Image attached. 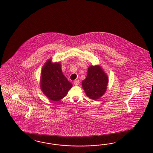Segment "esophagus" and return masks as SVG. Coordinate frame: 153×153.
Listing matches in <instances>:
<instances>
[{
    "instance_id": "esophagus-1",
    "label": "esophagus",
    "mask_w": 153,
    "mask_h": 153,
    "mask_svg": "<svg viewBox=\"0 0 153 153\" xmlns=\"http://www.w3.org/2000/svg\"><path fill=\"white\" fill-rule=\"evenodd\" d=\"M74 84L75 86H77L79 85V80H76V81H74Z\"/></svg>"
}]
</instances>
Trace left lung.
<instances>
[{"label": "left lung", "instance_id": "1", "mask_svg": "<svg viewBox=\"0 0 153 153\" xmlns=\"http://www.w3.org/2000/svg\"><path fill=\"white\" fill-rule=\"evenodd\" d=\"M108 83L107 74L99 65H96L88 67L87 76L82 81V86L89 98L97 100L106 92Z\"/></svg>", "mask_w": 153, "mask_h": 153}]
</instances>
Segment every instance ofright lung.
I'll return each mask as SVG.
<instances>
[{"label":"right lung","instance_id":"1","mask_svg":"<svg viewBox=\"0 0 153 153\" xmlns=\"http://www.w3.org/2000/svg\"><path fill=\"white\" fill-rule=\"evenodd\" d=\"M40 82L42 92L49 99L54 102L65 97L72 87V84L63 74L60 63H53L51 59L42 66Z\"/></svg>","mask_w":153,"mask_h":153}]
</instances>
